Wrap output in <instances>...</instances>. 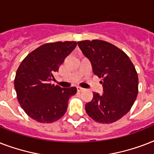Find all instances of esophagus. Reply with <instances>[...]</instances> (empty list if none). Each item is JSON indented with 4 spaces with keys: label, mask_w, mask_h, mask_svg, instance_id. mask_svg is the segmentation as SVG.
<instances>
[{
    "label": "esophagus",
    "mask_w": 154,
    "mask_h": 154,
    "mask_svg": "<svg viewBox=\"0 0 154 154\" xmlns=\"http://www.w3.org/2000/svg\"><path fill=\"white\" fill-rule=\"evenodd\" d=\"M77 91L78 92H82V91H83V90H84V89H83V88H82V87H77Z\"/></svg>",
    "instance_id": "34e87169"
}]
</instances>
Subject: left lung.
I'll list each match as a JSON object with an SVG mask.
<instances>
[{
  "instance_id": "1",
  "label": "left lung",
  "mask_w": 154,
  "mask_h": 154,
  "mask_svg": "<svg viewBox=\"0 0 154 154\" xmlns=\"http://www.w3.org/2000/svg\"><path fill=\"white\" fill-rule=\"evenodd\" d=\"M77 45L89 60L93 72L102 78L103 94L94 93L85 111L99 123L117 122L129 112L138 94V77L124 52L101 40L82 41Z\"/></svg>"
}]
</instances>
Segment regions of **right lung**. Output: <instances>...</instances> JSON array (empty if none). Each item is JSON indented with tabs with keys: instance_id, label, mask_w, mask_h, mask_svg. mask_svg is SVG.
I'll use <instances>...</instances> for the list:
<instances>
[{
	"instance_id": "right-lung-1",
	"label": "right lung",
	"mask_w": 154,
	"mask_h": 154,
	"mask_svg": "<svg viewBox=\"0 0 154 154\" xmlns=\"http://www.w3.org/2000/svg\"><path fill=\"white\" fill-rule=\"evenodd\" d=\"M76 46V42L47 43L31 52L20 63L14 86L20 106L32 119L51 123L65 113L68 101L77 93V88H61L51 82Z\"/></svg>"
}]
</instances>
